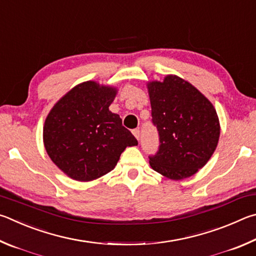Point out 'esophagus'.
I'll return each mask as SVG.
<instances>
[{"label": "esophagus", "mask_w": 256, "mask_h": 256, "mask_svg": "<svg viewBox=\"0 0 256 256\" xmlns=\"http://www.w3.org/2000/svg\"><path fill=\"white\" fill-rule=\"evenodd\" d=\"M132 134H134V136L137 138V140H140V129H134Z\"/></svg>", "instance_id": "obj_1"}]
</instances>
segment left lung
Instances as JSON below:
<instances>
[{"label":"left lung","instance_id":"8db88e82","mask_svg":"<svg viewBox=\"0 0 256 256\" xmlns=\"http://www.w3.org/2000/svg\"><path fill=\"white\" fill-rule=\"evenodd\" d=\"M152 122L160 147L150 156L154 171L183 180L204 168L216 150L220 126L217 112L194 85L176 75L150 82Z\"/></svg>","mask_w":256,"mask_h":256}]
</instances>
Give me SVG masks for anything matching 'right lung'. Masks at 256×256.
Segmentation results:
<instances>
[{
  "mask_svg": "<svg viewBox=\"0 0 256 256\" xmlns=\"http://www.w3.org/2000/svg\"><path fill=\"white\" fill-rule=\"evenodd\" d=\"M116 90L93 80L76 85L49 112L44 126L47 154L66 176L92 181L114 168L138 142L109 106Z\"/></svg>",
  "mask_w": 256,
  "mask_h": 256,
  "instance_id": "right-lung-1",
  "label": "right lung"
}]
</instances>
